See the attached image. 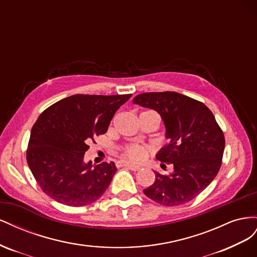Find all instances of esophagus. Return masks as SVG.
I'll return each instance as SVG.
<instances>
[{
  "instance_id": "34e87169",
  "label": "esophagus",
  "mask_w": 257,
  "mask_h": 257,
  "mask_svg": "<svg viewBox=\"0 0 257 257\" xmlns=\"http://www.w3.org/2000/svg\"><path fill=\"white\" fill-rule=\"evenodd\" d=\"M115 166H116V167L126 166V167H128L131 170H134V172H136V170H139V169L142 168L139 165L132 164V163H128V162H125V161H116V162H115Z\"/></svg>"
}]
</instances>
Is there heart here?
Here are the masks:
<instances>
[{
  "label": "heart",
  "instance_id": "obj_1",
  "mask_svg": "<svg viewBox=\"0 0 257 257\" xmlns=\"http://www.w3.org/2000/svg\"><path fill=\"white\" fill-rule=\"evenodd\" d=\"M150 148L144 145H130L123 149L124 157L128 158L135 162H143L147 159L148 154L150 152Z\"/></svg>",
  "mask_w": 257,
  "mask_h": 257
}]
</instances>
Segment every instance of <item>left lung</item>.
Wrapping results in <instances>:
<instances>
[{
	"label": "left lung",
	"instance_id": "1",
	"mask_svg": "<svg viewBox=\"0 0 257 257\" xmlns=\"http://www.w3.org/2000/svg\"><path fill=\"white\" fill-rule=\"evenodd\" d=\"M133 103L160 113L170 142L157 159L174 165L168 176L154 172L155 180L144 193L170 207L194 199L212 182L222 164L225 139L213 113L204 103L169 91L142 93Z\"/></svg>",
	"mask_w": 257,
	"mask_h": 257
}]
</instances>
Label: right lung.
Returning a JSON list of instances; mask_svg holds the SVG:
<instances>
[{
  "instance_id": "right-lung-1",
  "label": "right lung",
  "mask_w": 257,
  "mask_h": 257,
  "mask_svg": "<svg viewBox=\"0 0 257 257\" xmlns=\"http://www.w3.org/2000/svg\"><path fill=\"white\" fill-rule=\"evenodd\" d=\"M132 94H76L59 100L38 116L31 131L28 165L41 189L53 200L72 207L96 201L109 186L113 162L84 163L88 144L105 134L115 111Z\"/></svg>"
}]
</instances>
